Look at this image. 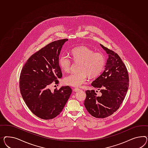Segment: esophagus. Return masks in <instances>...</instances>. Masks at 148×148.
<instances>
[{
  "mask_svg": "<svg viewBox=\"0 0 148 148\" xmlns=\"http://www.w3.org/2000/svg\"><path fill=\"white\" fill-rule=\"evenodd\" d=\"M73 90H74V92H77L80 91V89H79V88H74V89H73Z\"/></svg>",
  "mask_w": 148,
  "mask_h": 148,
  "instance_id": "obj_1",
  "label": "esophagus"
}]
</instances>
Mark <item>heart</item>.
I'll use <instances>...</instances> for the list:
<instances>
[{"instance_id":"b5f03b06","label":"heart","mask_w":148,"mask_h":148,"mask_svg":"<svg viewBox=\"0 0 148 148\" xmlns=\"http://www.w3.org/2000/svg\"><path fill=\"white\" fill-rule=\"evenodd\" d=\"M73 60L80 62L77 73H73L65 76L63 80L64 84L72 87H79L89 78L99 76L104 69L106 64L104 56L100 52H94L86 46H80L72 51ZM59 64L62 70L68 72L71 68L72 60L67 55L62 54L59 59Z\"/></svg>"}]
</instances>
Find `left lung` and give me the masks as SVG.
Wrapping results in <instances>:
<instances>
[{"label":"left lung","mask_w":148,"mask_h":148,"mask_svg":"<svg viewBox=\"0 0 148 148\" xmlns=\"http://www.w3.org/2000/svg\"><path fill=\"white\" fill-rule=\"evenodd\" d=\"M100 45L107 53L108 59L103 72L92 82V86L100 92L97 94L94 90H86L84 104L92 116L103 119L120 108L128 91L129 80L127 69L119 56Z\"/></svg>","instance_id":"left-lung-1"}]
</instances>
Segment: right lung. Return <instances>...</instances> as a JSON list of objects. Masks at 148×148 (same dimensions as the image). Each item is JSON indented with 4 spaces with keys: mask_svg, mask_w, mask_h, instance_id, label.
<instances>
[{
    "mask_svg": "<svg viewBox=\"0 0 148 148\" xmlns=\"http://www.w3.org/2000/svg\"><path fill=\"white\" fill-rule=\"evenodd\" d=\"M67 39L54 41L31 56L20 73L19 87L21 96L30 110L44 120L59 115L66 104L72 90L68 86L52 92V84L61 78L59 58Z\"/></svg>",
    "mask_w": 148,
    "mask_h": 148,
    "instance_id": "1",
    "label": "right lung"
}]
</instances>
